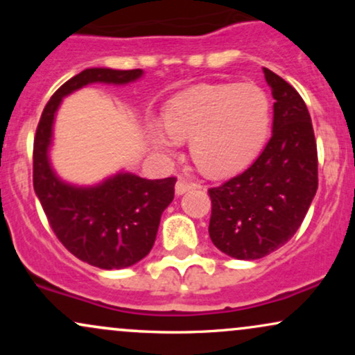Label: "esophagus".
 Returning <instances> with one entry per match:
<instances>
[{
	"label": "esophagus",
	"mask_w": 355,
	"mask_h": 355,
	"mask_svg": "<svg viewBox=\"0 0 355 355\" xmlns=\"http://www.w3.org/2000/svg\"><path fill=\"white\" fill-rule=\"evenodd\" d=\"M195 187H198V185H195V183H191V182H187L185 178H178L177 185H175V193L183 195L185 191L195 189Z\"/></svg>",
	"instance_id": "esophagus-1"
}]
</instances>
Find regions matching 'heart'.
<instances>
[{"label":"heart","instance_id":"b5f03b06","mask_svg":"<svg viewBox=\"0 0 355 355\" xmlns=\"http://www.w3.org/2000/svg\"><path fill=\"white\" fill-rule=\"evenodd\" d=\"M272 103L257 85H200L166 103L162 128L148 121L158 152L172 153L190 138V155L202 172L223 177L245 168L270 132Z\"/></svg>","mask_w":355,"mask_h":355}]
</instances>
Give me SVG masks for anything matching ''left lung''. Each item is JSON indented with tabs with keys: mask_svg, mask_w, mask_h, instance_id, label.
Here are the masks:
<instances>
[{
	"mask_svg": "<svg viewBox=\"0 0 355 355\" xmlns=\"http://www.w3.org/2000/svg\"><path fill=\"white\" fill-rule=\"evenodd\" d=\"M274 96L272 137L243 173L209 190V234L223 254L262 259L294 237L315 197L317 145L302 96L268 68Z\"/></svg>",
	"mask_w": 355,
	"mask_h": 355,
	"instance_id": "8db88e82",
	"label": "left lung"
}]
</instances>
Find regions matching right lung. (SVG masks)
I'll return each mask as SVG.
<instances>
[{
    "mask_svg": "<svg viewBox=\"0 0 355 355\" xmlns=\"http://www.w3.org/2000/svg\"><path fill=\"white\" fill-rule=\"evenodd\" d=\"M144 70L87 68L56 89L44 107L33 145V187L55 235L73 255L93 267L125 268L152 250L177 178L146 180L120 172L98 185L76 187L55 173L48 157L56 110L64 96L92 83L126 85Z\"/></svg>",
    "mask_w": 355,
    "mask_h": 355,
    "instance_id": "right-lung-1",
    "label": "right lung"
}]
</instances>
